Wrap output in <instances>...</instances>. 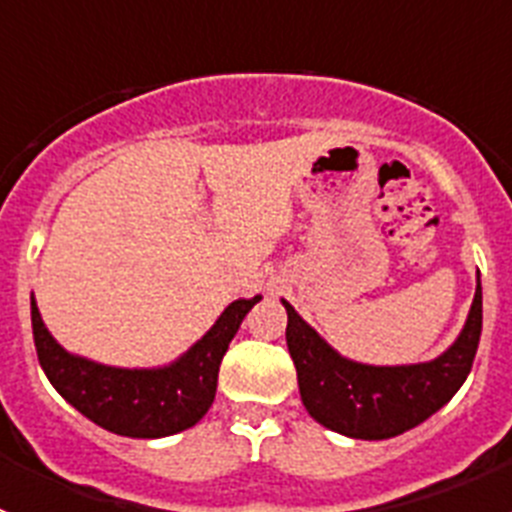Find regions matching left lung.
<instances>
[{
	"label": "left lung",
	"mask_w": 512,
	"mask_h": 512,
	"mask_svg": "<svg viewBox=\"0 0 512 512\" xmlns=\"http://www.w3.org/2000/svg\"><path fill=\"white\" fill-rule=\"evenodd\" d=\"M287 307V346L295 361L307 413L348 438L382 441L400 436L441 410L467 379L482 333V287L477 277L472 310L459 338L423 364L372 366L341 356Z\"/></svg>",
	"instance_id": "obj_1"
}]
</instances>
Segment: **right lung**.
<instances>
[{
    "label": "right lung",
    "instance_id": "right-lung-1",
    "mask_svg": "<svg viewBox=\"0 0 512 512\" xmlns=\"http://www.w3.org/2000/svg\"><path fill=\"white\" fill-rule=\"evenodd\" d=\"M261 295L235 300L210 330L169 366L120 369L69 354L48 333L38 302L30 297L33 338L45 377L63 400L104 431L128 438H164L187 431L210 410L220 361Z\"/></svg>",
    "mask_w": 512,
    "mask_h": 512
}]
</instances>
